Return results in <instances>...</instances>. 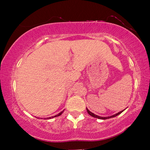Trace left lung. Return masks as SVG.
Returning <instances> with one entry per match:
<instances>
[{"label": "left lung", "instance_id": "1", "mask_svg": "<svg viewBox=\"0 0 150 150\" xmlns=\"http://www.w3.org/2000/svg\"><path fill=\"white\" fill-rule=\"evenodd\" d=\"M124 110H125V109H124ZM124 110H122V111L119 112H117V113L115 114V115H112V116H110V117H100V116L96 115H95V114H94V113H93V112H91V111H89V110L88 109V108H87V111L88 113H89V114L90 115L92 116V117H95V118L100 119V120H107V119H110V118L114 117H116V116H117L118 115H120V113H122V112L123 111H124Z\"/></svg>", "mask_w": 150, "mask_h": 150}]
</instances>
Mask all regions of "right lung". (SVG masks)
Listing matches in <instances>:
<instances>
[{
  "label": "right lung",
  "instance_id": "obj_1",
  "mask_svg": "<svg viewBox=\"0 0 150 150\" xmlns=\"http://www.w3.org/2000/svg\"><path fill=\"white\" fill-rule=\"evenodd\" d=\"M63 111H64V110H63V111H61V112H59V114H57V115H54V116H52V117H48V118H47V119H48H48H51V118H54V117H58V116H59V115H61L63 113Z\"/></svg>",
  "mask_w": 150,
  "mask_h": 150
}]
</instances>
